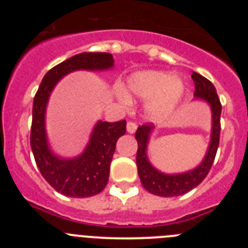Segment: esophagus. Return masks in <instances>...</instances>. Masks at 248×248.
<instances>
[{"mask_svg": "<svg viewBox=\"0 0 248 248\" xmlns=\"http://www.w3.org/2000/svg\"><path fill=\"white\" fill-rule=\"evenodd\" d=\"M138 125L137 123L134 122H128V124H126V130H128V133H130V134H133V133H135V130H137Z\"/></svg>", "mask_w": 248, "mask_h": 248, "instance_id": "34e87169", "label": "esophagus"}]
</instances>
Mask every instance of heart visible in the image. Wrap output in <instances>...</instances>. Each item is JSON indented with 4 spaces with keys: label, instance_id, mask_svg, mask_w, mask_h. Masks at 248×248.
<instances>
[{
    "label": "heart",
    "instance_id": "1",
    "mask_svg": "<svg viewBox=\"0 0 248 248\" xmlns=\"http://www.w3.org/2000/svg\"><path fill=\"white\" fill-rule=\"evenodd\" d=\"M183 83L164 72H140L128 79L129 93L141 99H150L148 111L151 117L171 113L183 94Z\"/></svg>",
    "mask_w": 248,
    "mask_h": 248
}]
</instances>
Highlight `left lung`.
I'll use <instances>...</instances> for the list:
<instances>
[{
  "mask_svg": "<svg viewBox=\"0 0 248 248\" xmlns=\"http://www.w3.org/2000/svg\"><path fill=\"white\" fill-rule=\"evenodd\" d=\"M191 78L195 83V97L206 100L212 108L211 143H210L205 159L198 168L192 171L179 175H165L163 172L157 171L156 169L150 165V163L146 159V144H148L149 134L153 129V124L145 123L143 125H140L135 133V139L138 141V175H139L144 189H146L151 194L157 195V196H164V198L180 196V195L186 194L194 187H196L207 176L210 169L214 164L216 153H217L221 131L220 118L221 109H222L221 102L218 99L217 93H216V88L207 78L196 73V72L192 73Z\"/></svg>",
  "mask_w": 248,
  "mask_h": 248,
  "instance_id": "left-lung-1",
  "label": "left lung"
}]
</instances>
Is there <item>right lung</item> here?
Segmentation results:
<instances>
[{
	"instance_id": "1",
	"label": "right lung",
	"mask_w": 248,
	"mask_h": 248,
	"mask_svg": "<svg viewBox=\"0 0 248 248\" xmlns=\"http://www.w3.org/2000/svg\"><path fill=\"white\" fill-rule=\"evenodd\" d=\"M110 53H80L47 72L33 99L31 148L39 171L56 191L69 198H89L104 190L117 140L125 134L126 122H99L80 156L63 160L54 156L47 145L45 111L50 92L63 76L77 69H107L113 67Z\"/></svg>"
}]
</instances>
